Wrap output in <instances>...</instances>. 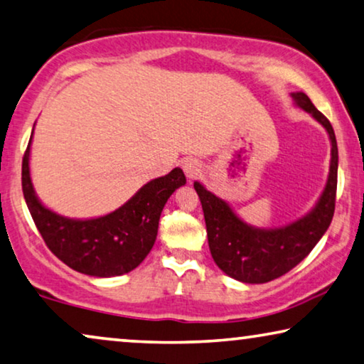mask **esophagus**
<instances>
[{"label": "esophagus", "mask_w": 364, "mask_h": 364, "mask_svg": "<svg viewBox=\"0 0 364 364\" xmlns=\"http://www.w3.org/2000/svg\"><path fill=\"white\" fill-rule=\"evenodd\" d=\"M181 166H183L184 173H186L188 180H194V178H196L200 171V164L196 159H191V156H189V159H184L181 161Z\"/></svg>", "instance_id": "1"}]
</instances>
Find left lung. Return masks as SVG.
Masks as SVG:
<instances>
[{"label": "left lung", "instance_id": "8db88e82", "mask_svg": "<svg viewBox=\"0 0 364 364\" xmlns=\"http://www.w3.org/2000/svg\"><path fill=\"white\" fill-rule=\"evenodd\" d=\"M294 106L306 111L327 130L330 166L321 196L314 208L299 219L281 227H257L238 217L225 199L215 196L203 183L194 189L204 210L209 250L227 276L240 283L262 284L286 274L301 263L327 232L335 210L338 147L332 124L302 91L291 93Z\"/></svg>", "mask_w": 364, "mask_h": 364}]
</instances>
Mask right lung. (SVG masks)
I'll use <instances>...</instances> for the list:
<instances>
[{
    "label": "right lung",
    "mask_w": 364,
    "mask_h": 364,
    "mask_svg": "<svg viewBox=\"0 0 364 364\" xmlns=\"http://www.w3.org/2000/svg\"><path fill=\"white\" fill-rule=\"evenodd\" d=\"M32 135L23 159V193L32 219L52 253L72 269L96 278H114L137 268L156 240L166 200L186 184L181 168H173L168 175L145 183L109 214L73 219L48 209L36 194L31 178Z\"/></svg>",
    "instance_id": "obj_1"
}]
</instances>
